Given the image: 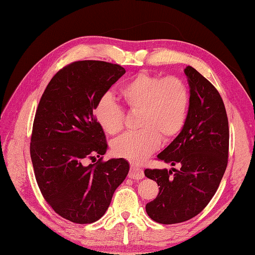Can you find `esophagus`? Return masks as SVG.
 Returning <instances> with one entry per match:
<instances>
[{
  "instance_id": "obj_1",
  "label": "esophagus",
  "mask_w": 255,
  "mask_h": 255,
  "mask_svg": "<svg viewBox=\"0 0 255 255\" xmlns=\"http://www.w3.org/2000/svg\"><path fill=\"white\" fill-rule=\"evenodd\" d=\"M128 176L130 177V179H135V180H140V179H143V169L138 167L134 164L130 165V169H129V173H128Z\"/></svg>"
}]
</instances>
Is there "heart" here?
Listing matches in <instances>:
<instances>
[{"label": "heart", "instance_id": "b5f03b06", "mask_svg": "<svg viewBox=\"0 0 255 255\" xmlns=\"http://www.w3.org/2000/svg\"><path fill=\"white\" fill-rule=\"evenodd\" d=\"M120 98L132 112H139L140 129L127 133L113 143L115 155L130 161H141L155 151L160 137L169 140L181 133L186 123L190 95L181 79L141 72L122 85ZM95 116L105 133L118 134L123 128L125 114L114 99L106 95L99 100Z\"/></svg>", "mask_w": 255, "mask_h": 255}]
</instances>
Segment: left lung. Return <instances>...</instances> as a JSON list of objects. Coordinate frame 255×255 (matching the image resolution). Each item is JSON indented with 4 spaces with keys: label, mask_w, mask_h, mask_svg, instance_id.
<instances>
[{
    "label": "left lung",
    "mask_w": 255,
    "mask_h": 255,
    "mask_svg": "<svg viewBox=\"0 0 255 255\" xmlns=\"http://www.w3.org/2000/svg\"><path fill=\"white\" fill-rule=\"evenodd\" d=\"M190 94L186 123L157 158L180 169H145L159 192L146 203L149 217L163 225L194 218L211 201L228 165L229 122L225 104L213 85L195 68H185Z\"/></svg>",
    "instance_id": "left-lung-1"
}]
</instances>
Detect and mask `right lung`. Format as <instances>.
Wrapping results in <instances>:
<instances>
[{
	"mask_svg": "<svg viewBox=\"0 0 255 255\" xmlns=\"http://www.w3.org/2000/svg\"><path fill=\"white\" fill-rule=\"evenodd\" d=\"M125 73L106 61H74L53 76L38 104L29 148L36 181L53 210L74 223L101 218L128 173L125 158L87 164L107 150L96 105Z\"/></svg>",
	"mask_w": 255,
	"mask_h": 255,
	"instance_id": "1",
	"label": "right lung"
}]
</instances>
